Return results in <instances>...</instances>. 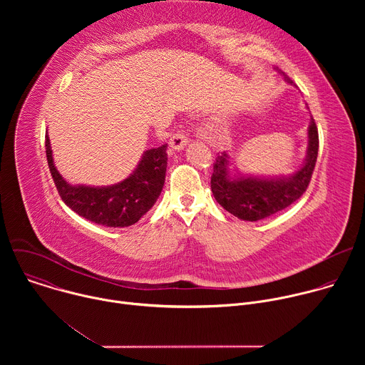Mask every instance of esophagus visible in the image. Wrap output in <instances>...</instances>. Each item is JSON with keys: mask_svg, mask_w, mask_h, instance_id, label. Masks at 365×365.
I'll use <instances>...</instances> for the list:
<instances>
[{"mask_svg": "<svg viewBox=\"0 0 365 365\" xmlns=\"http://www.w3.org/2000/svg\"><path fill=\"white\" fill-rule=\"evenodd\" d=\"M189 143V140H187V137H186V134L183 133V131H178V133H175L172 137H170V147L173 148V150H176V151H179V150H182L186 144Z\"/></svg>", "mask_w": 365, "mask_h": 365, "instance_id": "esophagus-1", "label": "esophagus"}]
</instances>
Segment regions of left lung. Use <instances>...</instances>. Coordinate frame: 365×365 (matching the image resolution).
I'll return each instance as SVG.
<instances>
[{"label": "left lung", "instance_id": "1", "mask_svg": "<svg viewBox=\"0 0 365 365\" xmlns=\"http://www.w3.org/2000/svg\"><path fill=\"white\" fill-rule=\"evenodd\" d=\"M283 76L292 83L286 73ZM307 137L309 144L304 165L289 178L258 179L241 176L231 179L227 153L218 155L211 176V189L217 202L242 221L264 220L296 202L306 192L318 159L319 135L314 118L310 120Z\"/></svg>", "mask_w": 365, "mask_h": 365}]
</instances>
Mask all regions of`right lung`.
I'll list each match as a JSON object with an SVG mask.
<instances>
[{"instance_id": "right-lung-1", "label": "right lung", "mask_w": 365, "mask_h": 365, "mask_svg": "<svg viewBox=\"0 0 365 365\" xmlns=\"http://www.w3.org/2000/svg\"><path fill=\"white\" fill-rule=\"evenodd\" d=\"M168 144L144 151L137 169L125 180L106 187L72 186L56 170L46 135L48 169L62 200L85 220L106 227H130L140 221L162 193L166 168Z\"/></svg>"}]
</instances>
